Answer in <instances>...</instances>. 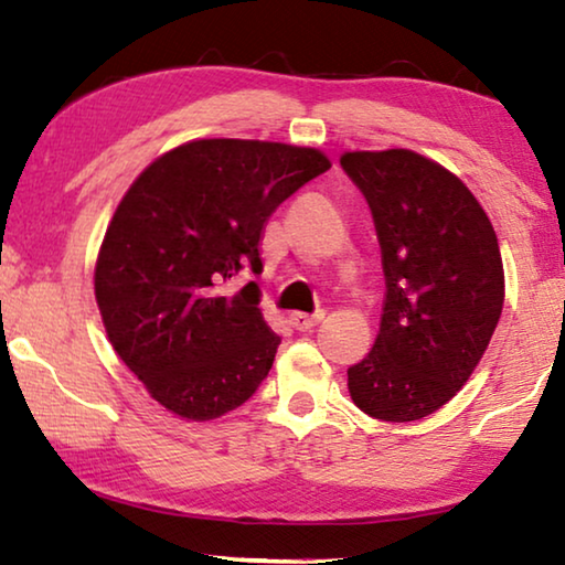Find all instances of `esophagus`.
Instances as JSON below:
<instances>
[{
  "instance_id": "esophagus-1",
  "label": "esophagus",
  "mask_w": 565,
  "mask_h": 565,
  "mask_svg": "<svg viewBox=\"0 0 565 565\" xmlns=\"http://www.w3.org/2000/svg\"><path fill=\"white\" fill-rule=\"evenodd\" d=\"M321 319H323V311H317V313H301V311H294L291 317H289L291 327H294V329H299V331H309V329H313Z\"/></svg>"
}]
</instances>
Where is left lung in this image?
Listing matches in <instances>:
<instances>
[{"label":"left lung","instance_id":"left-lung-1","mask_svg":"<svg viewBox=\"0 0 565 565\" xmlns=\"http://www.w3.org/2000/svg\"><path fill=\"white\" fill-rule=\"evenodd\" d=\"M366 196L386 279L374 349L349 369L363 414L418 420L473 374L503 309L499 238L461 179L411 149L347 151Z\"/></svg>","mask_w":565,"mask_h":565}]
</instances>
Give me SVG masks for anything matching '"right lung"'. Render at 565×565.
Returning a JSON list of instances; mask_svg holds the SVG:
<instances>
[{
	"instance_id": "add662e5",
	"label": "right lung",
	"mask_w": 565,
	"mask_h": 565,
	"mask_svg": "<svg viewBox=\"0 0 565 565\" xmlns=\"http://www.w3.org/2000/svg\"><path fill=\"white\" fill-rule=\"evenodd\" d=\"M331 169L327 154L256 139H196L141 171L114 212L94 294L114 351L179 418L254 396L281 339L264 321L259 242L276 206Z\"/></svg>"
}]
</instances>
